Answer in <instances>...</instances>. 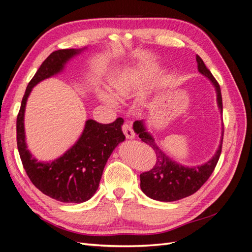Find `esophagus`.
Segmentation results:
<instances>
[{
	"mask_svg": "<svg viewBox=\"0 0 252 252\" xmlns=\"http://www.w3.org/2000/svg\"><path fill=\"white\" fill-rule=\"evenodd\" d=\"M122 130H123V132H124V134H125L127 139H133L135 136V133L133 131L131 125H129L127 123H125L123 126H122Z\"/></svg>",
	"mask_w": 252,
	"mask_h": 252,
	"instance_id": "1",
	"label": "esophagus"
}]
</instances>
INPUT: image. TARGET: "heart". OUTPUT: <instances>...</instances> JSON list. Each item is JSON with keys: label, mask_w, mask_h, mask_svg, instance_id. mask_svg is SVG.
Masks as SVG:
<instances>
[{"label": "heart", "mask_w": 252, "mask_h": 252, "mask_svg": "<svg viewBox=\"0 0 252 252\" xmlns=\"http://www.w3.org/2000/svg\"><path fill=\"white\" fill-rule=\"evenodd\" d=\"M156 66L144 65V66H131L126 67L124 69L118 71L113 74L109 80V84L113 94L119 98H129L131 97L135 90L139 88L141 84L148 78L152 72H155ZM98 98L105 104L111 106H117V98L108 91L100 90L97 93Z\"/></svg>", "instance_id": "1"}]
</instances>
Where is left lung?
<instances>
[{"instance_id": "8db88e82", "label": "left lung", "mask_w": 252, "mask_h": 252, "mask_svg": "<svg viewBox=\"0 0 252 252\" xmlns=\"http://www.w3.org/2000/svg\"><path fill=\"white\" fill-rule=\"evenodd\" d=\"M196 62L199 71L209 79L215 86L218 106L222 113L223 102L219 83L199 56H196ZM133 130L136 134H139V138L144 143L154 148L157 155V162L154 168L147 172H143L140 175L142 191L150 199L157 201L173 202L184 199V197L196 192L215 170L220 152H222L223 136L215 156L208 162L194 167L183 166L171 159L158 146L152 135L146 130L144 121H135L133 123Z\"/></svg>"}]
</instances>
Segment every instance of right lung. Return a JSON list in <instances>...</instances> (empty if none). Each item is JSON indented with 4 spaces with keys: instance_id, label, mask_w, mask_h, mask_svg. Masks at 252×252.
<instances>
[{
    "instance_id": "right-lung-1",
    "label": "right lung",
    "mask_w": 252,
    "mask_h": 252,
    "mask_svg": "<svg viewBox=\"0 0 252 252\" xmlns=\"http://www.w3.org/2000/svg\"><path fill=\"white\" fill-rule=\"evenodd\" d=\"M82 50H57L44 61L28 84L17 119L18 149L28 178L44 194L63 203L80 204L95 193L107 159L125 140L122 131L123 119L119 118L110 124L87 120L80 139L57 159L40 162L27 149L24 114L30 93L41 81L62 71L68 61Z\"/></svg>"
}]
</instances>
